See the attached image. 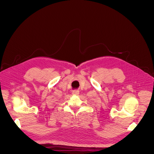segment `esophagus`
<instances>
[{"label":"esophagus","mask_w":154,"mask_h":154,"mask_svg":"<svg viewBox=\"0 0 154 154\" xmlns=\"http://www.w3.org/2000/svg\"><path fill=\"white\" fill-rule=\"evenodd\" d=\"M72 94L74 95H78L79 94V92L78 90H74V91H73V92H72Z\"/></svg>","instance_id":"34e87169"}]
</instances>
